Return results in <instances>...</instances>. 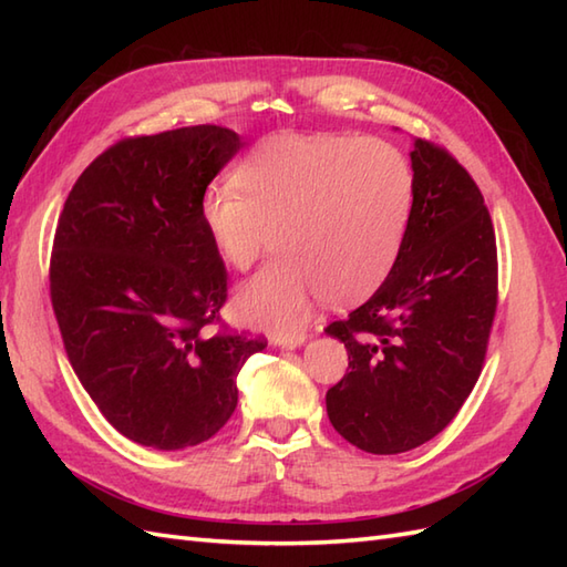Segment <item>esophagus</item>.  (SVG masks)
Returning <instances> with one entry per match:
<instances>
[{
	"mask_svg": "<svg viewBox=\"0 0 567 567\" xmlns=\"http://www.w3.org/2000/svg\"><path fill=\"white\" fill-rule=\"evenodd\" d=\"M272 341L277 343V346H285V348H297V346H302L305 341H307V331H302V329H297V331H280V333H275L272 336Z\"/></svg>",
	"mask_w": 567,
	"mask_h": 567,
	"instance_id": "1",
	"label": "esophagus"
}]
</instances>
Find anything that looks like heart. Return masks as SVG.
<instances>
[{
    "mask_svg": "<svg viewBox=\"0 0 567 567\" xmlns=\"http://www.w3.org/2000/svg\"><path fill=\"white\" fill-rule=\"evenodd\" d=\"M416 179L406 155L380 138L277 134L214 183L202 224L221 260L248 270L275 244L282 256L238 295L262 327H287L315 297L353 305L372 295L400 256Z\"/></svg>",
    "mask_w": 567,
    "mask_h": 567,
    "instance_id": "heart-1",
    "label": "heart"
}]
</instances>
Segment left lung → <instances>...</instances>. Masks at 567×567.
I'll return each instance as SVG.
<instances>
[{
	"instance_id": "left-lung-1",
	"label": "left lung",
	"mask_w": 567,
	"mask_h": 567,
	"mask_svg": "<svg viewBox=\"0 0 567 567\" xmlns=\"http://www.w3.org/2000/svg\"><path fill=\"white\" fill-rule=\"evenodd\" d=\"M414 212L378 292L327 333L348 370L327 392L333 429L375 455L451 424L483 372L497 315V240L473 175L439 143L412 151Z\"/></svg>"
}]
</instances>
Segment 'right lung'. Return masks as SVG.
<instances>
[{
  "label": "right lung",
  "mask_w": 567,
  "mask_h": 567,
  "mask_svg": "<svg viewBox=\"0 0 567 567\" xmlns=\"http://www.w3.org/2000/svg\"><path fill=\"white\" fill-rule=\"evenodd\" d=\"M240 148L199 124L128 136L72 185L51 252V305L72 370L126 439L161 451L209 441L236 378L268 346L221 319L228 272L199 202Z\"/></svg>",
  "instance_id": "add662e5"
}]
</instances>
